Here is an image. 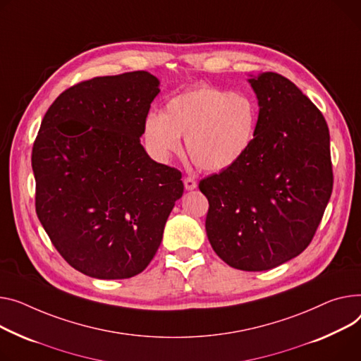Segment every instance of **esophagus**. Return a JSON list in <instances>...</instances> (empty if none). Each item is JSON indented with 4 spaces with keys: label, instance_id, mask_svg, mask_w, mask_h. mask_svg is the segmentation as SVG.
<instances>
[{
    "label": "esophagus",
    "instance_id": "34e87169",
    "mask_svg": "<svg viewBox=\"0 0 361 361\" xmlns=\"http://www.w3.org/2000/svg\"><path fill=\"white\" fill-rule=\"evenodd\" d=\"M184 187H185V190H195L196 187H197V183H196V180H193V178H190V177H187V178H184Z\"/></svg>",
    "mask_w": 361,
    "mask_h": 361
}]
</instances>
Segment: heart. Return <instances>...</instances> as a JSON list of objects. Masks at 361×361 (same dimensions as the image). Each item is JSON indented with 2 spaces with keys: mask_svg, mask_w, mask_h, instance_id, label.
I'll return each mask as SVG.
<instances>
[{
  "mask_svg": "<svg viewBox=\"0 0 361 361\" xmlns=\"http://www.w3.org/2000/svg\"><path fill=\"white\" fill-rule=\"evenodd\" d=\"M257 128V109L244 94L199 85L174 95L164 113H149L143 136L151 154L166 161L181 151L204 171H224L248 152Z\"/></svg>",
  "mask_w": 361,
  "mask_h": 361,
  "instance_id": "b5f03b06",
  "label": "heart"
}]
</instances>
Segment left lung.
I'll return each mask as SVG.
<instances>
[{
    "label": "left lung",
    "instance_id": "8db88e82",
    "mask_svg": "<svg viewBox=\"0 0 361 361\" xmlns=\"http://www.w3.org/2000/svg\"><path fill=\"white\" fill-rule=\"evenodd\" d=\"M258 120L248 152L199 184L209 200L206 233L228 266L264 271L310 244L332 193L329 130L322 113L287 78L248 80Z\"/></svg>",
    "mask_w": 361,
    "mask_h": 361
}]
</instances>
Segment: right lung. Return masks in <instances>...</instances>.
<instances>
[{
  "label": "right lung",
  "instance_id": "add662e5",
  "mask_svg": "<svg viewBox=\"0 0 361 361\" xmlns=\"http://www.w3.org/2000/svg\"><path fill=\"white\" fill-rule=\"evenodd\" d=\"M159 92L147 71L97 77L65 90L33 145L36 213L54 247L85 276L142 273L183 196L181 173L140 145Z\"/></svg>",
  "mask_w": 361,
  "mask_h": 361
}]
</instances>
